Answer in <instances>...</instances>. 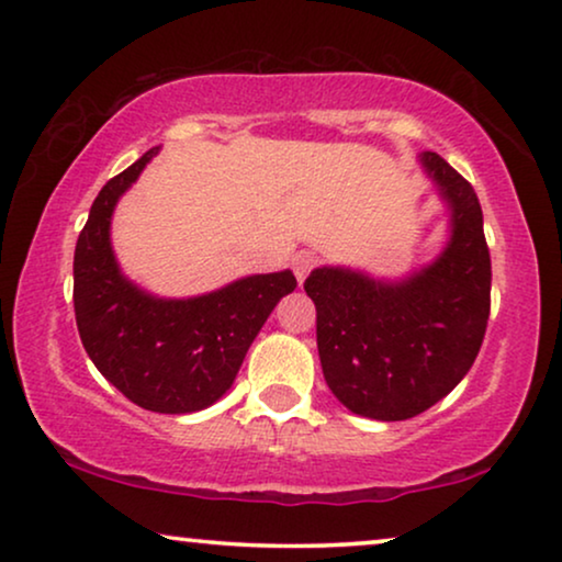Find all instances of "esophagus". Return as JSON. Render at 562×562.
Masks as SVG:
<instances>
[{"label": "esophagus", "instance_id": "1", "mask_svg": "<svg viewBox=\"0 0 562 562\" xmlns=\"http://www.w3.org/2000/svg\"><path fill=\"white\" fill-rule=\"evenodd\" d=\"M314 266H317V256H314L312 250H302L291 258V268H294L299 283H304V279L312 273Z\"/></svg>", "mask_w": 562, "mask_h": 562}]
</instances>
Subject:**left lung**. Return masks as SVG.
I'll list each match as a JSON object with an SVG mask.
<instances>
[{
	"instance_id": "8db88e82",
	"label": "left lung",
	"mask_w": 562,
	"mask_h": 562,
	"mask_svg": "<svg viewBox=\"0 0 562 562\" xmlns=\"http://www.w3.org/2000/svg\"><path fill=\"white\" fill-rule=\"evenodd\" d=\"M450 206L437 260L389 283L350 268H314L304 291L317 306L322 373L352 414L417 417L471 371L491 312V256L471 183L437 153L419 158Z\"/></svg>"
}]
</instances>
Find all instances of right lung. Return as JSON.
<instances>
[{
	"mask_svg": "<svg viewBox=\"0 0 562 562\" xmlns=\"http://www.w3.org/2000/svg\"><path fill=\"white\" fill-rule=\"evenodd\" d=\"M156 153L106 181L91 204L74 252V312L83 350L114 389L148 412L189 414L227 394L296 279L291 271L248 276L191 299H158L130 283L112 252V212Z\"/></svg>",
	"mask_w": 562,
	"mask_h": 562,
	"instance_id": "1",
	"label": "right lung"
}]
</instances>
